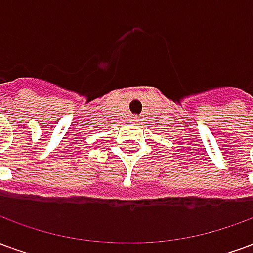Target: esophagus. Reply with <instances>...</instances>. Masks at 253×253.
Wrapping results in <instances>:
<instances>
[{"mask_svg":"<svg viewBox=\"0 0 253 253\" xmlns=\"http://www.w3.org/2000/svg\"><path fill=\"white\" fill-rule=\"evenodd\" d=\"M138 119H139V116H137V115H132V116H131V121H132V122H137Z\"/></svg>","mask_w":253,"mask_h":253,"instance_id":"34e87169","label":"esophagus"}]
</instances>
